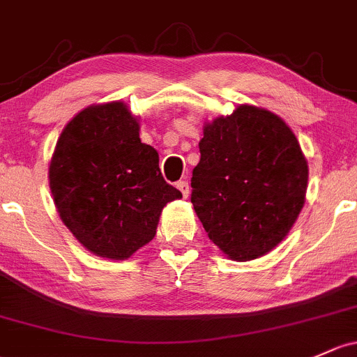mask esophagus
<instances>
[{
    "instance_id": "obj_1",
    "label": "esophagus",
    "mask_w": 357,
    "mask_h": 357,
    "mask_svg": "<svg viewBox=\"0 0 357 357\" xmlns=\"http://www.w3.org/2000/svg\"><path fill=\"white\" fill-rule=\"evenodd\" d=\"M177 189L182 192L183 197H189V192H190V187H189V182H185V180H180V182L177 183Z\"/></svg>"
}]
</instances>
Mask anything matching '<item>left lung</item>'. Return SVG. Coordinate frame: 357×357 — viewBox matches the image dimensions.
Here are the masks:
<instances>
[{"label":"left lung","instance_id":"8db88e82","mask_svg":"<svg viewBox=\"0 0 357 357\" xmlns=\"http://www.w3.org/2000/svg\"><path fill=\"white\" fill-rule=\"evenodd\" d=\"M190 202L209 240L236 262L278 247L300 216L308 162L281 117L241 103L204 122Z\"/></svg>","mask_w":357,"mask_h":357}]
</instances>
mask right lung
<instances>
[{
  "label": "right lung",
  "instance_id": "add662e5",
  "mask_svg": "<svg viewBox=\"0 0 357 357\" xmlns=\"http://www.w3.org/2000/svg\"><path fill=\"white\" fill-rule=\"evenodd\" d=\"M158 151L139 139L128 103H93L64 126L49 163L61 221L91 254L124 260L156 235L160 214L182 197L158 167Z\"/></svg>",
  "mask_w": 357,
  "mask_h": 357
}]
</instances>
